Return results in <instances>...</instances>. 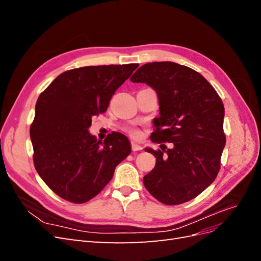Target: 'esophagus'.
I'll use <instances>...</instances> for the list:
<instances>
[{
    "label": "esophagus",
    "mask_w": 261,
    "mask_h": 261,
    "mask_svg": "<svg viewBox=\"0 0 261 261\" xmlns=\"http://www.w3.org/2000/svg\"><path fill=\"white\" fill-rule=\"evenodd\" d=\"M132 150L133 151H140V150H143V147L137 145L136 143H134V141H132Z\"/></svg>",
    "instance_id": "esophagus-1"
}]
</instances>
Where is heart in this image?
<instances>
[{
  "mask_svg": "<svg viewBox=\"0 0 261 261\" xmlns=\"http://www.w3.org/2000/svg\"><path fill=\"white\" fill-rule=\"evenodd\" d=\"M126 132H127V133L129 134V135H130L132 137H134V138H139V137L141 136L140 129L135 128V127H129V128L126 129Z\"/></svg>",
  "mask_w": 261,
  "mask_h": 261,
  "instance_id": "heart-1",
  "label": "heart"
}]
</instances>
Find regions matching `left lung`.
<instances>
[{"label":"left lung","instance_id":"left-lung-1","mask_svg":"<svg viewBox=\"0 0 261 261\" xmlns=\"http://www.w3.org/2000/svg\"><path fill=\"white\" fill-rule=\"evenodd\" d=\"M130 81L152 87L159 98L152 143L173 144L167 151L146 148L155 167L145 175V187L170 206L194 199L220 170L226 141L222 100L202 75L174 62L147 63Z\"/></svg>","mask_w":261,"mask_h":261}]
</instances>
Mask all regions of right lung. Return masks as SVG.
I'll return each instance as SVG.
<instances>
[{
	"mask_svg": "<svg viewBox=\"0 0 261 261\" xmlns=\"http://www.w3.org/2000/svg\"><path fill=\"white\" fill-rule=\"evenodd\" d=\"M138 64L85 66L59 75L39 96L30 139L38 174L61 198L84 203L113 177L130 153L125 135L103 143L90 135L91 118L107 111L116 89Z\"/></svg>",
	"mask_w": 261,
	"mask_h": 261,
	"instance_id": "right-lung-1",
	"label": "right lung"
}]
</instances>
